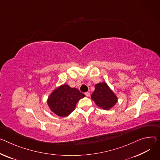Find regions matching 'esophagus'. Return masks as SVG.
Listing matches in <instances>:
<instances>
[{
  "mask_svg": "<svg viewBox=\"0 0 160 160\" xmlns=\"http://www.w3.org/2000/svg\"><path fill=\"white\" fill-rule=\"evenodd\" d=\"M85 96H86L87 97H89V96H91V94H90L89 92H85Z\"/></svg>",
  "mask_w": 160,
  "mask_h": 160,
  "instance_id": "1",
  "label": "esophagus"
}]
</instances>
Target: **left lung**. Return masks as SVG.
Listing matches in <instances>:
<instances>
[{
  "instance_id": "1",
  "label": "left lung",
  "mask_w": 160,
  "mask_h": 160,
  "mask_svg": "<svg viewBox=\"0 0 160 160\" xmlns=\"http://www.w3.org/2000/svg\"><path fill=\"white\" fill-rule=\"evenodd\" d=\"M91 99L98 107L103 110H110L118 102V97L105 82L95 85Z\"/></svg>"
}]
</instances>
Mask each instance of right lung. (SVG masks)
<instances>
[{
    "label": "right lung",
    "instance_id": "obj_1",
    "mask_svg": "<svg viewBox=\"0 0 160 160\" xmlns=\"http://www.w3.org/2000/svg\"><path fill=\"white\" fill-rule=\"evenodd\" d=\"M76 88L64 84L55 89L49 96L47 104L50 110L60 117H66L75 109L78 101L85 97Z\"/></svg>",
    "mask_w": 160,
    "mask_h": 160
}]
</instances>
